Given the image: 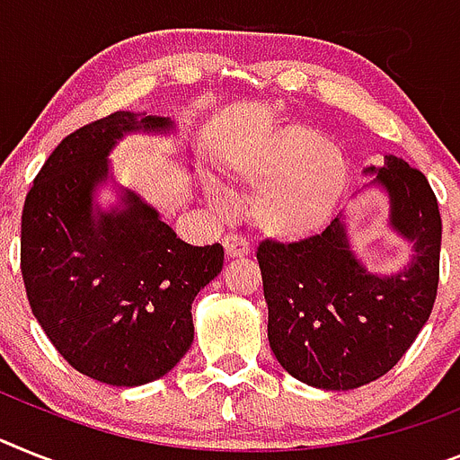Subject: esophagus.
Masks as SVG:
<instances>
[{
    "instance_id": "obj_1",
    "label": "esophagus",
    "mask_w": 460,
    "mask_h": 460,
    "mask_svg": "<svg viewBox=\"0 0 460 460\" xmlns=\"http://www.w3.org/2000/svg\"><path fill=\"white\" fill-rule=\"evenodd\" d=\"M224 252L229 260H241V257H248L250 254V243L241 236H226L224 238Z\"/></svg>"
}]
</instances>
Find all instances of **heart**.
Returning <instances> with one entry per match:
<instances>
[{
	"label": "heart",
	"mask_w": 460,
	"mask_h": 460,
	"mask_svg": "<svg viewBox=\"0 0 460 460\" xmlns=\"http://www.w3.org/2000/svg\"><path fill=\"white\" fill-rule=\"evenodd\" d=\"M229 175L241 194L254 196L252 222L266 238L299 243L334 219L349 191L350 164L320 130L289 123L231 158ZM208 199L226 208L215 187H208Z\"/></svg>",
	"instance_id": "obj_1"
}]
</instances>
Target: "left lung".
I'll list each match as a JSON object with an SVG mask.
<instances>
[{"instance_id": "8db88e82", "label": "left lung", "mask_w": 460, "mask_h": 460, "mask_svg": "<svg viewBox=\"0 0 460 460\" xmlns=\"http://www.w3.org/2000/svg\"><path fill=\"white\" fill-rule=\"evenodd\" d=\"M365 175L388 196V226L411 243L400 271H369L339 217L320 236L264 241L257 250L273 355L285 372L323 391L360 388L391 372L438 296L442 219L426 175L393 154Z\"/></svg>"}]
</instances>
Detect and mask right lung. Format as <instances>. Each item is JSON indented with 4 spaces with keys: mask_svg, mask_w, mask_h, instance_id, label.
<instances>
[{
    "mask_svg": "<svg viewBox=\"0 0 460 460\" xmlns=\"http://www.w3.org/2000/svg\"><path fill=\"white\" fill-rule=\"evenodd\" d=\"M165 117L114 111L67 135L25 199L21 271L41 330L65 360L100 384H149L194 341L191 304L224 264L219 243L180 241L130 189L110 210V152L130 133H171Z\"/></svg>",
    "mask_w": 460,
    "mask_h": 460,
    "instance_id": "right-lung-1",
    "label": "right lung"
}]
</instances>
